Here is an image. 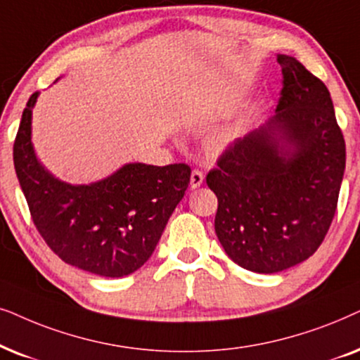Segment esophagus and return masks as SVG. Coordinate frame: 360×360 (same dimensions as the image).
<instances>
[{"label": "esophagus", "mask_w": 360, "mask_h": 360, "mask_svg": "<svg viewBox=\"0 0 360 360\" xmlns=\"http://www.w3.org/2000/svg\"><path fill=\"white\" fill-rule=\"evenodd\" d=\"M204 183V174L199 169L191 172V189H198Z\"/></svg>", "instance_id": "obj_1"}]
</instances>
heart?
I'll return each instance as SVG.
<instances>
[{
	"instance_id": "obj_1",
	"label": "heart",
	"mask_w": 360,
	"mask_h": 360,
	"mask_svg": "<svg viewBox=\"0 0 360 360\" xmlns=\"http://www.w3.org/2000/svg\"><path fill=\"white\" fill-rule=\"evenodd\" d=\"M240 130H238V128H229V130H225V131H220L217 136H215V141L219 143V145H222V146H227V145H232L233 141L237 140L238 136H240Z\"/></svg>"
}]
</instances>
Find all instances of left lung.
Returning <instances> with one entry per match:
<instances>
[{
    "instance_id": "obj_1",
    "label": "left lung",
    "mask_w": 360,
    "mask_h": 360,
    "mask_svg": "<svg viewBox=\"0 0 360 360\" xmlns=\"http://www.w3.org/2000/svg\"><path fill=\"white\" fill-rule=\"evenodd\" d=\"M283 89L275 117L229 146L209 171L215 233L238 266L278 273L318 250L336 214L346 143L329 90L278 54Z\"/></svg>"
}]
</instances>
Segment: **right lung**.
<instances>
[{"label": "right lung", "mask_w": 360, "mask_h": 360, "mask_svg": "<svg viewBox=\"0 0 360 360\" xmlns=\"http://www.w3.org/2000/svg\"><path fill=\"white\" fill-rule=\"evenodd\" d=\"M32 94L13 148L14 169L32 222L51 250L72 266L107 278L145 265L189 186L188 165L128 162L103 179L69 184L51 174L32 146Z\"/></svg>", "instance_id": "1"}]
</instances>
